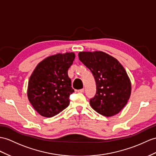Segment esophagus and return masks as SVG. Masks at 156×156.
Segmentation results:
<instances>
[{
    "label": "esophagus",
    "instance_id": "obj_1",
    "mask_svg": "<svg viewBox=\"0 0 156 156\" xmlns=\"http://www.w3.org/2000/svg\"><path fill=\"white\" fill-rule=\"evenodd\" d=\"M84 90H85V89H79V90H77V92L78 93H84Z\"/></svg>",
    "mask_w": 156,
    "mask_h": 156
}]
</instances>
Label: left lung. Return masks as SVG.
Wrapping results in <instances>:
<instances>
[{
	"instance_id": "8db88e82",
	"label": "left lung",
	"mask_w": 156,
	"mask_h": 156,
	"mask_svg": "<svg viewBox=\"0 0 156 156\" xmlns=\"http://www.w3.org/2000/svg\"><path fill=\"white\" fill-rule=\"evenodd\" d=\"M78 55L96 81L97 92L90 100V107L105 116L117 115L126 106L131 94V82L124 67L103 51H81Z\"/></svg>"
}]
</instances>
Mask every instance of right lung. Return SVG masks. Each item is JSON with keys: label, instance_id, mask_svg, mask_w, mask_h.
<instances>
[{"label": "right lung", "instance_id": "right-lung-1", "mask_svg": "<svg viewBox=\"0 0 156 156\" xmlns=\"http://www.w3.org/2000/svg\"><path fill=\"white\" fill-rule=\"evenodd\" d=\"M73 52L57 54L37 64L28 81L27 95L35 111L50 118L69 105V95L74 92L67 71L73 64Z\"/></svg>", "mask_w": 156, "mask_h": 156}]
</instances>
